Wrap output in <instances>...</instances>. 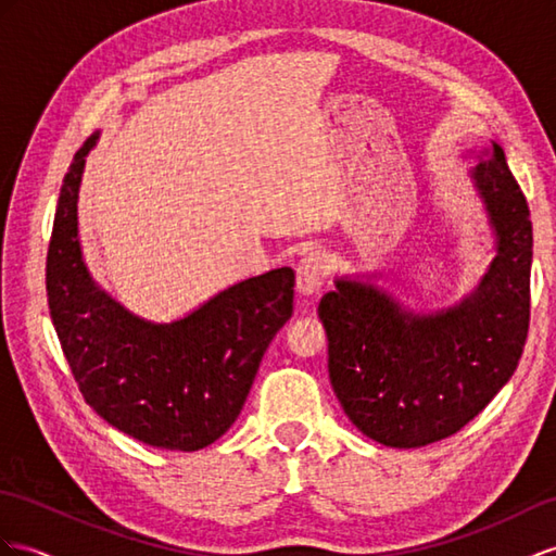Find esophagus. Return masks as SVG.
<instances>
[{
    "mask_svg": "<svg viewBox=\"0 0 556 556\" xmlns=\"http://www.w3.org/2000/svg\"><path fill=\"white\" fill-rule=\"evenodd\" d=\"M326 281V261L319 251H307L295 265V283L303 295L317 293Z\"/></svg>",
    "mask_w": 556,
    "mask_h": 556,
    "instance_id": "34e87169",
    "label": "esophagus"
}]
</instances>
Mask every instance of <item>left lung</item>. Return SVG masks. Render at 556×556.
Masks as SVG:
<instances>
[{"instance_id":"left-lung-1","label":"left lung","mask_w":556,"mask_h":556,"mask_svg":"<svg viewBox=\"0 0 556 556\" xmlns=\"http://www.w3.org/2000/svg\"><path fill=\"white\" fill-rule=\"evenodd\" d=\"M472 178L497 235L479 289L437 315H410L371 283L336 281L319 303L329 378L359 430L394 448L427 446L475 420L515 374L529 336V204L493 146Z\"/></svg>"}]
</instances>
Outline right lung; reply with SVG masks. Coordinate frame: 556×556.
<instances>
[{
  "label": "right lung",
  "instance_id": "add662e5",
  "mask_svg": "<svg viewBox=\"0 0 556 556\" xmlns=\"http://www.w3.org/2000/svg\"><path fill=\"white\" fill-rule=\"evenodd\" d=\"M96 136L70 164L47 253L51 321L98 416L142 444L199 451L230 430L269 340L293 312L291 267L239 281L174 324L129 315L81 261L77 192Z\"/></svg>",
  "mask_w": 556,
  "mask_h": 556
}]
</instances>
